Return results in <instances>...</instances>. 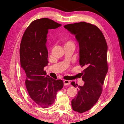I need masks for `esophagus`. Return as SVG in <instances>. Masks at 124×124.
I'll use <instances>...</instances> for the list:
<instances>
[{
  "label": "esophagus",
  "mask_w": 124,
  "mask_h": 124,
  "mask_svg": "<svg viewBox=\"0 0 124 124\" xmlns=\"http://www.w3.org/2000/svg\"><path fill=\"white\" fill-rule=\"evenodd\" d=\"M70 84V82L68 80H64L63 81V84L64 85H69Z\"/></svg>",
  "instance_id": "obj_1"
}]
</instances>
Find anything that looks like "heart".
<instances>
[{
  "instance_id": "heart-1",
  "label": "heart",
  "mask_w": 124,
  "mask_h": 124,
  "mask_svg": "<svg viewBox=\"0 0 124 124\" xmlns=\"http://www.w3.org/2000/svg\"><path fill=\"white\" fill-rule=\"evenodd\" d=\"M65 45H74V44L73 41H67V42H66Z\"/></svg>"
}]
</instances>
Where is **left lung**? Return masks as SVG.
<instances>
[{"label": "left lung", "mask_w": 124, "mask_h": 124, "mask_svg": "<svg viewBox=\"0 0 124 124\" xmlns=\"http://www.w3.org/2000/svg\"><path fill=\"white\" fill-rule=\"evenodd\" d=\"M74 35L79 46V63L85 69L81 73L83 86L78 87V95L71 101L73 110L82 113L89 110L98 101L108 72V46L102 32L96 26L81 22L65 25Z\"/></svg>", "instance_id": "1"}]
</instances>
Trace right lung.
<instances>
[{
	"label": "right lung",
	"mask_w": 124,
	"mask_h": 124,
	"mask_svg": "<svg viewBox=\"0 0 124 124\" xmlns=\"http://www.w3.org/2000/svg\"><path fill=\"white\" fill-rule=\"evenodd\" d=\"M61 26L47 18L36 20L26 29L21 40L20 62L26 87L30 97L43 108L54 103L56 93L63 86L62 80H54L43 70L48 63L46 46L48 30Z\"/></svg>",
	"instance_id": "1"
}]
</instances>
